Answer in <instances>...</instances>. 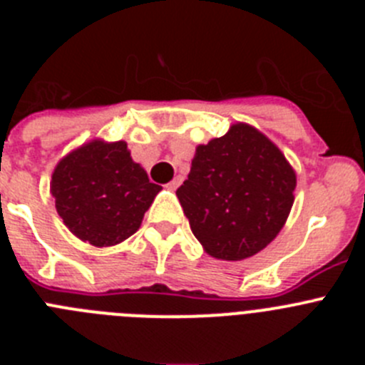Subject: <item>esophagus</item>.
<instances>
[{"label":"esophagus","instance_id":"34e87169","mask_svg":"<svg viewBox=\"0 0 365 365\" xmlns=\"http://www.w3.org/2000/svg\"><path fill=\"white\" fill-rule=\"evenodd\" d=\"M180 182H182V177H175V179H173L172 182L168 185V188H170V190H177V188H179Z\"/></svg>","mask_w":365,"mask_h":365}]
</instances>
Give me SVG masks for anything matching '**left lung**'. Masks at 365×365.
Wrapping results in <instances>:
<instances>
[{
  "instance_id": "8db88e82",
  "label": "left lung",
  "mask_w": 365,
  "mask_h": 365,
  "mask_svg": "<svg viewBox=\"0 0 365 365\" xmlns=\"http://www.w3.org/2000/svg\"><path fill=\"white\" fill-rule=\"evenodd\" d=\"M296 172L276 144L245 122L199 144L177 190L193 235L215 259L241 261L279 234L294 205Z\"/></svg>"
}]
</instances>
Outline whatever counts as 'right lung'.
I'll return each mask as SVG.
<instances>
[{
    "label": "right lung",
    "instance_id": "obj_1",
    "mask_svg": "<svg viewBox=\"0 0 365 365\" xmlns=\"http://www.w3.org/2000/svg\"><path fill=\"white\" fill-rule=\"evenodd\" d=\"M160 190L131 159L124 140L93 138L63 155L51 175V195L63 225L98 248L133 235Z\"/></svg>",
    "mask_w": 365,
    "mask_h": 365
}]
</instances>
